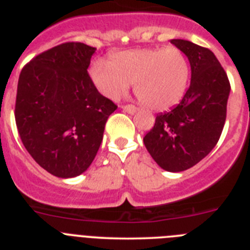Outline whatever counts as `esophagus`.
<instances>
[{"label":"esophagus","mask_w":250,"mask_h":250,"mask_svg":"<svg viewBox=\"0 0 250 250\" xmlns=\"http://www.w3.org/2000/svg\"><path fill=\"white\" fill-rule=\"evenodd\" d=\"M121 109H123L124 111L129 112V114H134V112H136L138 107H136L135 105H123L121 106Z\"/></svg>","instance_id":"obj_1"}]
</instances>
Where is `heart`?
I'll list each match as a JSON object with an SVG mask.
<instances>
[{"instance_id": "heart-1", "label": "heart", "mask_w": 250, "mask_h": 250, "mask_svg": "<svg viewBox=\"0 0 250 250\" xmlns=\"http://www.w3.org/2000/svg\"><path fill=\"white\" fill-rule=\"evenodd\" d=\"M92 83L103 95L118 99L134 83L141 104L152 110H167L180 103L190 76L187 56L175 46L120 51L95 60L89 68Z\"/></svg>"}]
</instances>
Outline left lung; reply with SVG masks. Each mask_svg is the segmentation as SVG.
Segmentation results:
<instances>
[{"label":"left lung","instance_id":"8db88e82","mask_svg":"<svg viewBox=\"0 0 250 250\" xmlns=\"http://www.w3.org/2000/svg\"><path fill=\"white\" fill-rule=\"evenodd\" d=\"M171 43L190 62V86L175 107L156 116L144 144L159 167L178 173L198 164L219 140L230 83L209 48L187 40H171Z\"/></svg>","mask_w":250,"mask_h":250}]
</instances>
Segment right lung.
Listing matches in <instances>:
<instances>
[{
    "mask_svg": "<svg viewBox=\"0 0 250 250\" xmlns=\"http://www.w3.org/2000/svg\"><path fill=\"white\" fill-rule=\"evenodd\" d=\"M96 48L65 42L31 60L20 74L15 119L37 164L59 178L80 175L101 145L118 109L92 83L87 68Z\"/></svg>",
    "mask_w": 250,
    "mask_h": 250,
    "instance_id": "obj_1",
    "label": "right lung"
}]
</instances>
